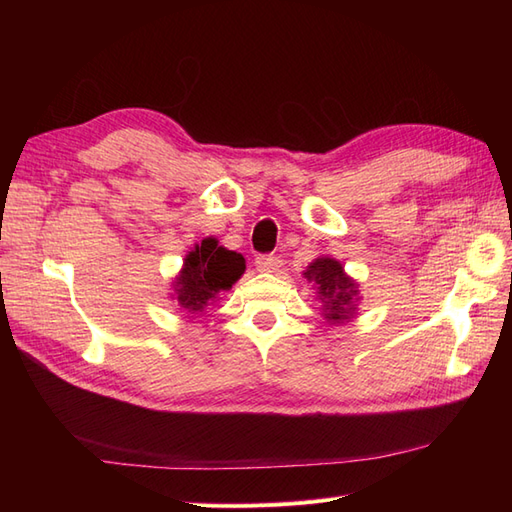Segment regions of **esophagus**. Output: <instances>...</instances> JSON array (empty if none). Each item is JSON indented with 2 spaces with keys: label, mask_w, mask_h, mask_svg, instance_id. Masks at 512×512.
Here are the masks:
<instances>
[{
  "label": "esophagus",
  "mask_w": 512,
  "mask_h": 512,
  "mask_svg": "<svg viewBox=\"0 0 512 512\" xmlns=\"http://www.w3.org/2000/svg\"><path fill=\"white\" fill-rule=\"evenodd\" d=\"M280 265H282V260H280V256H275V254H260V256L256 258L258 271L273 273V271L280 269Z\"/></svg>",
  "instance_id": "obj_1"
}]
</instances>
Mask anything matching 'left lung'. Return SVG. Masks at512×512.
<instances>
[{
    "instance_id": "left-lung-1",
    "label": "left lung",
    "mask_w": 512,
    "mask_h": 512,
    "mask_svg": "<svg viewBox=\"0 0 512 512\" xmlns=\"http://www.w3.org/2000/svg\"><path fill=\"white\" fill-rule=\"evenodd\" d=\"M305 277L318 284V299L322 301V312L327 320H346L350 312H354L352 297L356 294V286L350 277H346L337 260L318 258L309 265Z\"/></svg>"
}]
</instances>
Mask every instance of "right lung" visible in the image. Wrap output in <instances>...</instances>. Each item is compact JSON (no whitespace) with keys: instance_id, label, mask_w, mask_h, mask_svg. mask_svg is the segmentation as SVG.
<instances>
[{"instance_id":"obj_1","label":"right lung","mask_w":512,"mask_h":512,"mask_svg":"<svg viewBox=\"0 0 512 512\" xmlns=\"http://www.w3.org/2000/svg\"><path fill=\"white\" fill-rule=\"evenodd\" d=\"M245 271L241 254L230 252L215 239H205L185 256L181 275L175 282L177 301L190 312H200L218 292L228 290Z\"/></svg>"}]
</instances>
